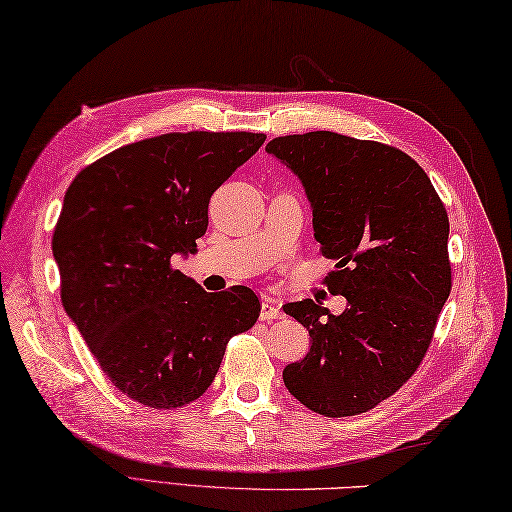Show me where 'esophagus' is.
<instances>
[{
    "instance_id": "esophagus-1",
    "label": "esophagus",
    "mask_w": 512,
    "mask_h": 512,
    "mask_svg": "<svg viewBox=\"0 0 512 512\" xmlns=\"http://www.w3.org/2000/svg\"><path fill=\"white\" fill-rule=\"evenodd\" d=\"M277 317H281V301H277L273 297H266L262 301V319L264 321H273Z\"/></svg>"
}]
</instances>
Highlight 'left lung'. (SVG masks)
Instances as JSON below:
<instances>
[{
  "label": "left lung",
  "mask_w": 512,
  "mask_h": 512,
  "mask_svg": "<svg viewBox=\"0 0 512 512\" xmlns=\"http://www.w3.org/2000/svg\"><path fill=\"white\" fill-rule=\"evenodd\" d=\"M266 151L306 189L314 239L336 262L325 284L347 299L339 317L312 299L286 303L312 345L284 383L321 416L365 413L429 350L451 292L447 209L416 160L376 140L308 132L273 138Z\"/></svg>",
  "instance_id": "8db88e82"
}]
</instances>
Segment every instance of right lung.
<instances>
[{
	"mask_svg": "<svg viewBox=\"0 0 512 512\" xmlns=\"http://www.w3.org/2000/svg\"><path fill=\"white\" fill-rule=\"evenodd\" d=\"M264 134L187 132L125 145L79 171L52 235L61 303L105 376L140 405L198 400L226 343L259 317L246 286L220 295L171 266L198 250L209 200Z\"/></svg>",
	"mask_w": 512,
	"mask_h": 512,
	"instance_id": "1",
	"label": "right lung"
}]
</instances>
